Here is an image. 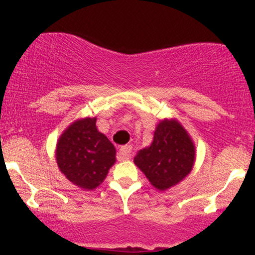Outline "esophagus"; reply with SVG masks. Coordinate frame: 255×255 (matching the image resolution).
I'll use <instances>...</instances> for the list:
<instances>
[{"instance_id":"obj_1","label":"esophagus","mask_w":255,"mask_h":255,"mask_svg":"<svg viewBox=\"0 0 255 255\" xmlns=\"http://www.w3.org/2000/svg\"><path fill=\"white\" fill-rule=\"evenodd\" d=\"M131 150H133V147H131L130 145L122 146L119 151V154H120V157H121V159H124V160L129 159L131 156Z\"/></svg>"}]
</instances>
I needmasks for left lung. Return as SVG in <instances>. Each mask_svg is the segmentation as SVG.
Returning a JSON list of instances; mask_svg holds the SVG:
<instances>
[{"instance_id": "left-lung-1", "label": "left lung", "mask_w": 255, "mask_h": 255, "mask_svg": "<svg viewBox=\"0 0 255 255\" xmlns=\"http://www.w3.org/2000/svg\"><path fill=\"white\" fill-rule=\"evenodd\" d=\"M194 160V142L175 119L160 121L151 145L140 150L134 157L135 165L159 191L181 182L192 171Z\"/></svg>"}]
</instances>
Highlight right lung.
I'll return each mask as SVG.
<instances>
[{"mask_svg":"<svg viewBox=\"0 0 255 255\" xmlns=\"http://www.w3.org/2000/svg\"><path fill=\"white\" fill-rule=\"evenodd\" d=\"M96 118H85L61 134L56 145V162L62 174L80 188L95 189L116 162V150L96 127Z\"/></svg>","mask_w":255,"mask_h":255,"instance_id":"right-lung-1","label":"right lung"}]
</instances>
